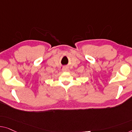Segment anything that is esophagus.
Returning <instances> with one entry per match:
<instances>
[{
	"mask_svg": "<svg viewBox=\"0 0 132 132\" xmlns=\"http://www.w3.org/2000/svg\"><path fill=\"white\" fill-rule=\"evenodd\" d=\"M68 71H69V69L68 68H66V67L64 68L63 69V72H68Z\"/></svg>",
	"mask_w": 132,
	"mask_h": 132,
	"instance_id": "esophagus-1",
	"label": "esophagus"
}]
</instances>
